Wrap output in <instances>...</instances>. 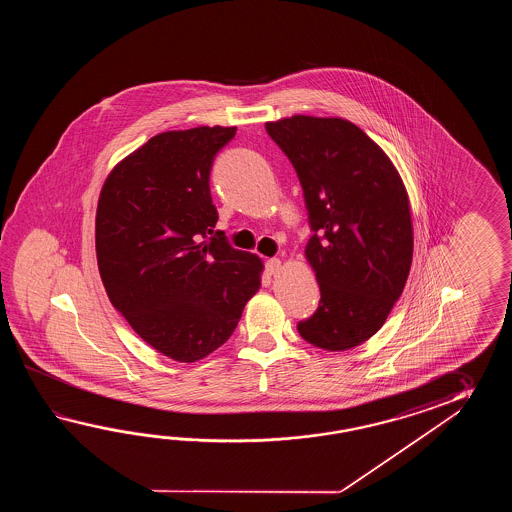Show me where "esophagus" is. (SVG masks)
Returning <instances> with one entry per match:
<instances>
[{
	"instance_id": "esophagus-1",
	"label": "esophagus",
	"mask_w": 512,
	"mask_h": 512,
	"mask_svg": "<svg viewBox=\"0 0 512 512\" xmlns=\"http://www.w3.org/2000/svg\"><path fill=\"white\" fill-rule=\"evenodd\" d=\"M265 269H267V274H271V276L278 274L280 269H282V260H278V258H271V260H267V263H265Z\"/></svg>"
}]
</instances>
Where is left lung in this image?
Wrapping results in <instances>:
<instances>
[{"instance_id":"1","label":"left lung","mask_w":512,"mask_h":512,"mask_svg":"<svg viewBox=\"0 0 512 512\" xmlns=\"http://www.w3.org/2000/svg\"><path fill=\"white\" fill-rule=\"evenodd\" d=\"M265 130L293 163L315 232L305 260L320 285L298 324L316 348L346 351L373 337L403 294L414 256L410 199L381 146L340 117L293 115Z\"/></svg>"}]
</instances>
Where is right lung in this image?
I'll return each mask as SVG.
<instances>
[{"label":"right lung","mask_w":512,"mask_h":512,"mask_svg":"<svg viewBox=\"0 0 512 512\" xmlns=\"http://www.w3.org/2000/svg\"><path fill=\"white\" fill-rule=\"evenodd\" d=\"M236 126L164 131L124 157L98 197L95 247L109 302L164 357L223 346L258 293L263 261L214 232L216 153Z\"/></svg>","instance_id":"right-lung-1"}]
</instances>
